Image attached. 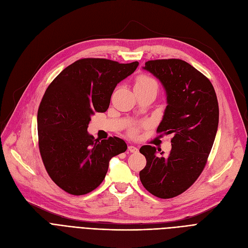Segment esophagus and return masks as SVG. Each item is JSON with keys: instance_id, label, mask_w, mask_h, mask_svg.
Wrapping results in <instances>:
<instances>
[{"instance_id": "1", "label": "esophagus", "mask_w": 248, "mask_h": 248, "mask_svg": "<svg viewBox=\"0 0 248 248\" xmlns=\"http://www.w3.org/2000/svg\"><path fill=\"white\" fill-rule=\"evenodd\" d=\"M128 151H129L130 153H136V152H139V149L134 146H129L128 147Z\"/></svg>"}]
</instances>
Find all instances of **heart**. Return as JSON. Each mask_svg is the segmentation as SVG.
I'll return each mask as SVG.
<instances>
[{"instance_id": "heart-1", "label": "heart", "mask_w": 248, "mask_h": 248, "mask_svg": "<svg viewBox=\"0 0 248 248\" xmlns=\"http://www.w3.org/2000/svg\"><path fill=\"white\" fill-rule=\"evenodd\" d=\"M149 87H155L158 89V83L157 81L153 78L151 76L148 75H140L136 77L135 83H134V90L135 89H140V88H149ZM140 126H131L128 129V134L130 136H135L136 133H138Z\"/></svg>"}]
</instances>
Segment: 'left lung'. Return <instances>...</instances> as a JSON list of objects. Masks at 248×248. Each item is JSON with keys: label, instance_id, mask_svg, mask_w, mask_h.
<instances>
[{"label": "left lung", "instance_id": "8db88e82", "mask_svg": "<svg viewBox=\"0 0 248 248\" xmlns=\"http://www.w3.org/2000/svg\"><path fill=\"white\" fill-rule=\"evenodd\" d=\"M143 69L166 90L168 105L157 133L172 139L167 157L156 156L155 147L140 149L147 159L140 178L152 195L169 199L189 189L205 167L217 130L218 102L207 77L182 59L149 61Z\"/></svg>", "mask_w": 248, "mask_h": 248}]
</instances>
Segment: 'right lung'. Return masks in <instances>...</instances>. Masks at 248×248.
I'll return each instance as SVG.
<instances>
[{"label":"right lung","mask_w":248,"mask_h":248,"mask_svg":"<svg viewBox=\"0 0 248 248\" xmlns=\"http://www.w3.org/2000/svg\"><path fill=\"white\" fill-rule=\"evenodd\" d=\"M138 65L82 58L48 86L38 109L39 150L47 173L66 193L80 196L95 190L109 160L127 150L123 140L114 136L99 141L87 128L91 115L106 112L117 84Z\"/></svg>","instance_id":"obj_1"}]
</instances>
